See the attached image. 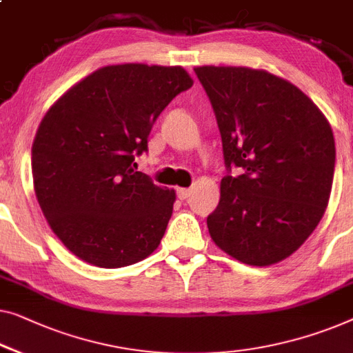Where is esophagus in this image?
Segmentation results:
<instances>
[{"mask_svg":"<svg viewBox=\"0 0 353 353\" xmlns=\"http://www.w3.org/2000/svg\"><path fill=\"white\" fill-rule=\"evenodd\" d=\"M176 196H178V199H181V201H186V199L191 196V189L178 188L176 189Z\"/></svg>","mask_w":353,"mask_h":353,"instance_id":"esophagus-1","label":"esophagus"}]
</instances>
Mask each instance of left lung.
Listing matches in <instances>:
<instances>
[{
    "instance_id": "1",
    "label": "left lung",
    "mask_w": 353,
    "mask_h": 353,
    "mask_svg": "<svg viewBox=\"0 0 353 353\" xmlns=\"http://www.w3.org/2000/svg\"><path fill=\"white\" fill-rule=\"evenodd\" d=\"M223 140L221 180L207 226L223 252L270 265L303 245L328 207L336 148L328 119L290 81L247 66H197Z\"/></svg>"
}]
</instances>
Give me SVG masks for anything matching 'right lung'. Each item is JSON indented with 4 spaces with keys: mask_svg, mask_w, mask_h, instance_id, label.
I'll list each match as a JSON object with an SVG mask.
<instances>
[{
    "mask_svg": "<svg viewBox=\"0 0 353 353\" xmlns=\"http://www.w3.org/2000/svg\"><path fill=\"white\" fill-rule=\"evenodd\" d=\"M194 84L181 66L110 65L68 89L34 135V194L50 229L97 268L141 261L159 247L175 191L137 172L135 156L165 106Z\"/></svg>",
    "mask_w": 353,
    "mask_h": 353,
    "instance_id": "right-lung-1",
    "label": "right lung"
}]
</instances>
